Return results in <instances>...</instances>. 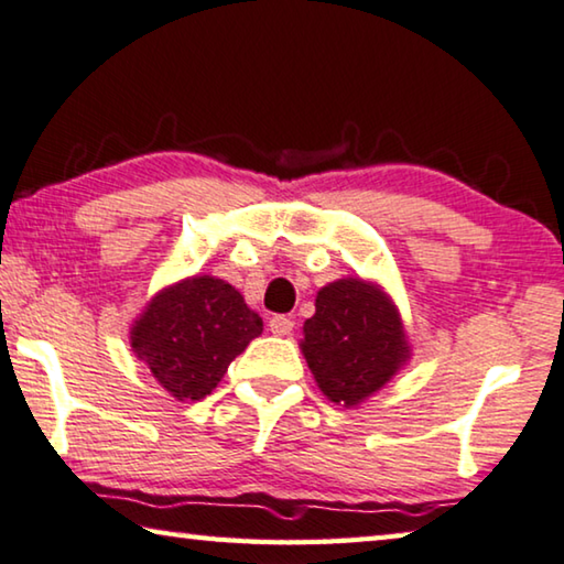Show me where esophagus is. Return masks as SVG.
Instances as JSON below:
<instances>
[{
	"instance_id": "34e87169",
	"label": "esophagus",
	"mask_w": 564,
	"mask_h": 564,
	"mask_svg": "<svg viewBox=\"0 0 564 564\" xmlns=\"http://www.w3.org/2000/svg\"><path fill=\"white\" fill-rule=\"evenodd\" d=\"M292 327H294V319L290 315H274V317H270V330L274 335H280V337L290 335Z\"/></svg>"
}]
</instances>
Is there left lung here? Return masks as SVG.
Instances as JSON below:
<instances>
[{"label": "left lung", "instance_id": "obj_1", "mask_svg": "<svg viewBox=\"0 0 564 564\" xmlns=\"http://www.w3.org/2000/svg\"><path fill=\"white\" fill-rule=\"evenodd\" d=\"M317 386L333 403L355 405L383 388L409 358L395 307L360 280L317 292L302 343Z\"/></svg>", "mask_w": 564, "mask_h": 564}]
</instances>
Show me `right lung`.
I'll use <instances>...</instances> for the list:
<instances>
[{
  "label": "right lung",
  "instance_id": "1",
  "mask_svg": "<svg viewBox=\"0 0 564 564\" xmlns=\"http://www.w3.org/2000/svg\"><path fill=\"white\" fill-rule=\"evenodd\" d=\"M262 335V317L224 280L192 276L163 290L138 319L131 345L178 401L209 395L229 362Z\"/></svg>",
  "mask_w": 564,
  "mask_h": 564
}]
</instances>
